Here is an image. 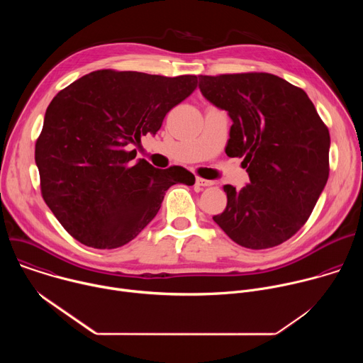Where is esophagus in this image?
Wrapping results in <instances>:
<instances>
[{"mask_svg": "<svg viewBox=\"0 0 363 363\" xmlns=\"http://www.w3.org/2000/svg\"><path fill=\"white\" fill-rule=\"evenodd\" d=\"M195 184L198 186H211V185H214V181H208V179H203V178H196Z\"/></svg>", "mask_w": 363, "mask_h": 363, "instance_id": "1", "label": "esophagus"}]
</instances>
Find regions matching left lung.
Segmentation results:
<instances>
[{
	"label": "left lung",
	"mask_w": 363,
	"mask_h": 363,
	"mask_svg": "<svg viewBox=\"0 0 363 363\" xmlns=\"http://www.w3.org/2000/svg\"><path fill=\"white\" fill-rule=\"evenodd\" d=\"M202 96L233 121L225 153L250 184L224 185L213 220L237 244L263 250L294 235L329 178V130L304 90L269 73L198 76Z\"/></svg>",
	"instance_id": "left-lung-1"
}]
</instances>
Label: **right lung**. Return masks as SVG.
I'll use <instances>...</instances> for the list:
<instances>
[{"mask_svg": "<svg viewBox=\"0 0 363 363\" xmlns=\"http://www.w3.org/2000/svg\"><path fill=\"white\" fill-rule=\"evenodd\" d=\"M196 87V76L91 72L57 93L45 111L35 164L48 208L87 247L133 240L158 214L165 191L194 185L182 167L158 169L138 160L143 135Z\"/></svg>", "mask_w": 363, "mask_h": 363, "instance_id": "1", "label": "right lung"}]
</instances>
